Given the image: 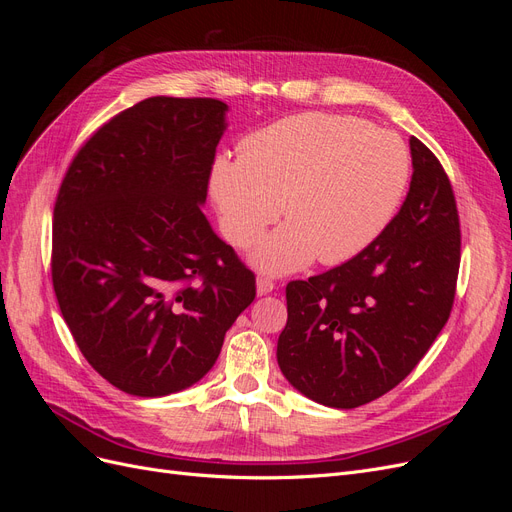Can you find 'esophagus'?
Wrapping results in <instances>:
<instances>
[{"mask_svg": "<svg viewBox=\"0 0 512 512\" xmlns=\"http://www.w3.org/2000/svg\"><path fill=\"white\" fill-rule=\"evenodd\" d=\"M273 290H275L273 280H269V277H265V275H258V280H256V292L260 294V297H265V294H271Z\"/></svg>", "mask_w": 512, "mask_h": 512, "instance_id": "1", "label": "esophagus"}]
</instances>
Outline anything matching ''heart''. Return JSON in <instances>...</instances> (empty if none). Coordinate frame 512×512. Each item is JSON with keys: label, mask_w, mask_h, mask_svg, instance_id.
<instances>
[{"label": "heart", "mask_w": 512, "mask_h": 512, "mask_svg": "<svg viewBox=\"0 0 512 512\" xmlns=\"http://www.w3.org/2000/svg\"><path fill=\"white\" fill-rule=\"evenodd\" d=\"M408 181L410 156L395 134L329 113L275 121L245 138L239 158H215L209 173L232 245H252L282 205L288 224L252 252L267 273L297 271L316 258L337 265L361 254L395 218Z\"/></svg>", "instance_id": "b5f03b06"}]
</instances>
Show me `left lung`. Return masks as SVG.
I'll return each mask as SVG.
<instances>
[{"label": "left lung", "instance_id": "left-lung-1", "mask_svg": "<svg viewBox=\"0 0 512 512\" xmlns=\"http://www.w3.org/2000/svg\"><path fill=\"white\" fill-rule=\"evenodd\" d=\"M412 181L367 250L286 286L277 339L286 380L329 408H359L404 380L451 316L461 258L455 194L438 158L410 136Z\"/></svg>", "mask_w": 512, "mask_h": 512}]
</instances>
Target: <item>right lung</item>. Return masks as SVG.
Segmentation results:
<instances>
[{
  "instance_id": "add662e5",
  "label": "right lung",
  "mask_w": 512,
  "mask_h": 512,
  "mask_svg": "<svg viewBox=\"0 0 512 512\" xmlns=\"http://www.w3.org/2000/svg\"><path fill=\"white\" fill-rule=\"evenodd\" d=\"M226 113L213 98H147L104 123L61 181V316L87 363L128 395L196 384L256 297L254 273L200 209Z\"/></svg>"
}]
</instances>
